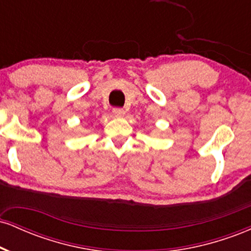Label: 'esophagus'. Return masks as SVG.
<instances>
[{"label": "esophagus", "instance_id": "obj_1", "mask_svg": "<svg viewBox=\"0 0 251 251\" xmlns=\"http://www.w3.org/2000/svg\"><path fill=\"white\" fill-rule=\"evenodd\" d=\"M112 112H113V114L116 117H123L125 114V111L122 107H114L112 109Z\"/></svg>", "mask_w": 251, "mask_h": 251}]
</instances>
